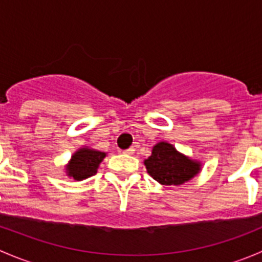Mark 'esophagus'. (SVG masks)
<instances>
[{
    "label": "esophagus",
    "mask_w": 262,
    "mask_h": 262,
    "mask_svg": "<svg viewBox=\"0 0 262 262\" xmlns=\"http://www.w3.org/2000/svg\"><path fill=\"white\" fill-rule=\"evenodd\" d=\"M134 148L133 147H130V148H128V149H125V150H123V153L124 155H128V156H132V155H134Z\"/></svg>",
    "instance_id": "34e87169"
}]
</instances>
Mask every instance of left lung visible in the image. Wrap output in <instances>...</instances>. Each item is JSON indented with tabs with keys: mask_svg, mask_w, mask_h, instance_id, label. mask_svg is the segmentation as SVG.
Segmentation results:
<instances>
[{
	"mask_svg": "<svg viewBox=\"0 0 262 262\" xmlns=\"http://www.w3.org/2000/svg\"><path fill=\"white\" fill-rule=\"evenodd\" d=\"M147 172L162 185H182L191 180L200 171V162L176 150L172 144L160 142L152 155L144 161Z\"/></svg>",
	"mask_w": 262,
	"mask_h": 262,
	"instance_id": "1",
	"label": "left lung"
}]
</instances>
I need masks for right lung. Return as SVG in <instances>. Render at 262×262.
I'll use <instances>...</instances> for the list:
<instances>
[{
	"mask_svg": "<svg viewBox=\"0 0 262 262\" xmlns=\"http://www.w3.org/2000/svg\"><path fill=\"white\" fill-rule=\"evenodd\" d=\"M105 156H106V153L91 149L89 147L80 148L77 152L73 153L70 163L66 166L67 176L73 178L77 181L94 176L97 172L99 165L102 162Z\"/></svg>",
	"mask_w": 262,
	"mask_h": 262,
	"instance_id": "1",
	"label": "right lung"
}]
</instances>
